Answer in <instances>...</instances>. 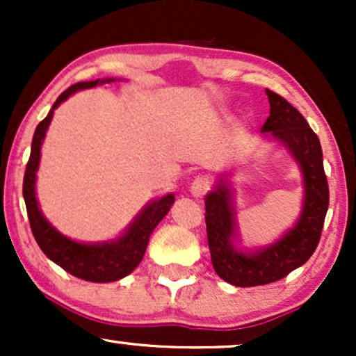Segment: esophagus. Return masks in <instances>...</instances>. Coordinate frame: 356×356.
Instances as JSON below:
<instances>
[{
    "mask_svg": "<svg viewBox=\"0 0 356 356\" xmlns=\"http://www.w3.org/2000/svg\"><path fill=\"white\" fill-rule=\"evenodd\" d=\"M209 191V181L204 177H197L194 179L191 184V194L194 195V197H202L206 192Z\"/></svg>",
    "mask_w": 356,
    "mask_h": 356,
    "instance_id": "1",
    "label": "esophagus"
}]
</instances>
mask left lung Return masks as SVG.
Masks as SVG:
<instances>
[{
    "label": "left lung",
    "instance_id": "left-lung-1",
    "mask_svg": "<svg viewBox=\"0 0 356 356\" xmlns=\"http://www.w3.org/2000/svg\"><path fill=\"white\" fill-rule=\"evenodd\" d=\"M269 117L261 132L280 142L295 159L303 175L305 197L295 226L275 243L257 249L238 248L232 187L219 177L206 195V226L212 266L226 283L249 288L275 283L303 266L320 243L330 204L328 182L323 169L320 138L298 110L283 97L266 88Z\"/></svg>",
    "mask_w": 356,
    "mask_h": 356
}]
</instances>
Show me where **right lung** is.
<instances>
[{
	"label": "right lung",
	"mask_w": 356,
	"mask_h": 356,
	"mask_svg": "<svg viewBox=\"0 0 356 356\" xmlns=\"http://www.w3.org/2000/svg\"><path fill=\"white\" fill-rule=\"evenodd\" d=\"M115 80L117 79H97L93 81H79L61 93L48 115L36 127L33 142H31L30 161L26 164L23 179V197L26 204L28 219H30L31 232L40 249L48 259L58 264L67 273L80 280L92 281V283H110V281H118L130 275L140 264L150 234L157 227V224L165 218L175 201L172 192L150 201L122 232V236L110 241H102V243H80L61 234L40 209L38 199H36V170H38L42 145L50 127L53 112L61 102L67 100L79 90L93 88L97 85L110 83Z\"/></svg>",
	"instance_id": "add662e5"
}]
</instances>
